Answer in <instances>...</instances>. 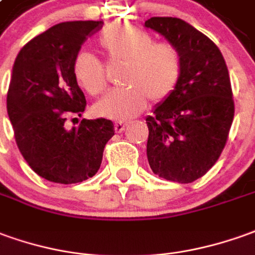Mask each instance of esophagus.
I'll list each match as a JSON object with an SVG mask.
<instances>
[{"label":"esophagus","instance_id":"1","mask_svg":"<svg viewBox=\"0 0 255 255\" xmlns=\"http://www.w3.org/2000/svg\"><path fill=\"white\" fill-rule=\"evenodd\" d=\"M115 131H118V133H122V131L126 129V126H128V124L126 122H115Z\"/></svg>","mask_w":255,"mask_h":255}]
</instances>
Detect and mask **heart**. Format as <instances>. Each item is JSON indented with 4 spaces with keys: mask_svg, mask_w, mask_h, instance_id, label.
<instances>
[{
    "mask_svg": "<svg viewBox=\"0 0 255 255\" xmlns=\"http://www.w3.org/2000/svg\"><path fill=\"white\" fill-rule=\"evenodd\" d=\"M100 44L111 61L125 64L121 83L124 89L110 91L94 105L100 117L126 121L147 105L161 103L175 91L180 79L182 61L178 50L168 43H154L147 31L130 24H114L104 31ZM79 86L98 96L107 86L104 68L90 52H79L72 65Z\"/></svg>",
    "mask_w": 255,
    "mask_h": 255,
    "instance_id": "heart-1",
    "label": "heart"
}]
</instances>
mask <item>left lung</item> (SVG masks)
I'll list each match as a JSON object with an SVG mask.
<instances>
[{"label":"left lung","instance_id":"left-lung-1","mask_svg":"<svg viewBox=\"0 0 255 255\" xmlns=\"http://www.w3.org/2000/svg\"><path fill=\"white\" fill-rule=\"evenodd\" d=\"M144 26L164 36L182 61L175 91L145 118L148 164L159 178L191 183L226 144L235 115L229 72L218 47L182 19L150 17Z\"/></svg>","mask_w":255,"mask_h":255}]
</instances>
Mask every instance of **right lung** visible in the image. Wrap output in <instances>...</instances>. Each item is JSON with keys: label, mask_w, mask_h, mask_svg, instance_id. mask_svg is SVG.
Here are the masks:
<instances>
[{"label": "right lung", "mask_w": 255, "mask_h": 255, "mask_svg": "<svg viewBox=\"0 0 255 255\" xmlns=\"http://www.w3.org/2000/svg\"><path fill=\"white\" fill-rule=\"evenodd\" d=\"M103 22L75 20L50 27L24 45L12 68L6 110L17 148L38 176L54 183L87 180L100 169L114 124L83 119L71 130L65 121L82 117L86 98L72 65L87 37Z\"/></svg>", "instance_id": "add662e5"}]
</instances>
